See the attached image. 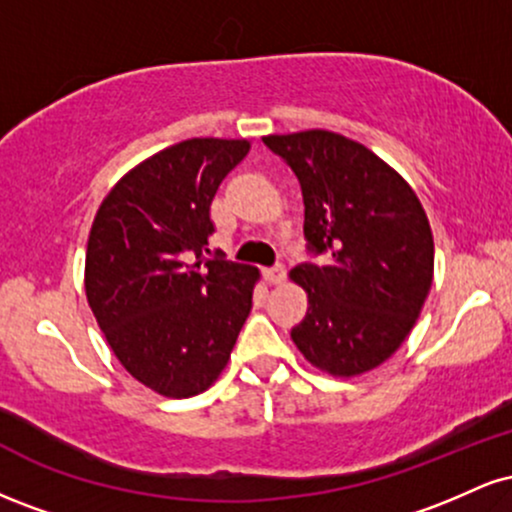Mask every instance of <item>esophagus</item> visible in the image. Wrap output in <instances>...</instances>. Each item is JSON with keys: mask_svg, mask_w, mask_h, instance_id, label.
Returning a JSON list of instances; mask_svg holds the SVG:
<instances>
[{"mask_svg": "<svg viewBox=\"0 0 512 512\" xmlns=\"http://www.w3.org/2000/svg\"><path fill=\"white\" fill-rule=\"evenodd\" d=\"M264 276H267L269 284H284V281H286V267H284V264H274L272 269H267V272H264Z\"/></svg>", "mask_w": 512, "mask_h": 512, "instance_id": "34e87169", "label": "esophagus"}]
</instances>
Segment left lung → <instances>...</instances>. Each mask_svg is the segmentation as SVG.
<instances>
[{
	"mask_svg": "<svg viewBox=\"0 0 512 512\" xmlns=\"http://www.w3.org/2000/svg\"><path fill=\"white\" fill-rule=\"evenodd\" d=\"M301 182L308 248L291 281L308 313L291 330L305 361L337 378L385 363L409 337L433 284V233L409 182L363 144L327 129L262 139Z\"/></svg>",
	"mask_w": 512,
	"mask_h": 512,
	"instance_id": "obj_1",
	"label": "left lung"
}]
</instances>
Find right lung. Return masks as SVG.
I'll return each mask as SVG.
<instances>
[{
    "label": "right lung",
    "mask_w": 512,
    "mask_h": 512,
    "mask_svg": "<svg viewBox=\"0 0 512 512\" xmlns=\"http://www.w3.org/2000/svg\"><path fill=\"white\" fill-rule=\"evenodd\" d=\"M248 139H185L115 182L88 233L86 301L117 361L163 397H195L226 368L260 269L204 257L211 199Z\"/></svg>",
    "instance_id": "1"
}]
</instances>
